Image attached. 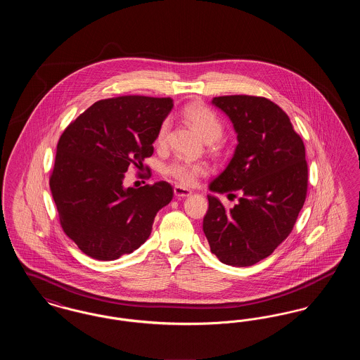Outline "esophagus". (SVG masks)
<instances>
[{"label": "esophagus", "instance_id": "obj_1", "mask_svg": "<svg viewBox=\"0 0 360 360\" xmlns=\"http://www.w3.org/2000/svg\"><path fill=\"white\" fill-rule=\"evenodd\" d=\"M174 194H175V197L181 198V197H188V195L191 194V191L188 188H182V186H175L174 188Z\"/></svg>", "mask_w": 360, "mask_h": 360}]
</instances>
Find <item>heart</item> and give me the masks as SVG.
<instances>
[{
	"mask_svg": "<svg viewBox=\"0 0 360 360\" xmlns=\"http://www.w3.org/2000/svg\"><path fill=\"white\" fill-rule=\"evenodd\" d=\"M184 115L186 120L193 127L197 128V131L207 143H214L223 136V122L219 119V116L213 110L206 108L205 105L190 103L185 108ZM169 127H170L169 120H165L160 124L155 137L156 146L163 147L166 144ZM162 172L165 175L172 178L178 185L190 188L197 184L200 176L205 175L206 166L200 162H190L186 159H174L163 167Z\"/></svg>",
	"mask_w": 360,
	"mask_h": 360,
	"instance_id": "obj_1",
	"label": "heart"
}]
</instances>
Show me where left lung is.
I'll use <instances>...</instances> for the list:
<instances>
[{
	"mask_svg": "<svg viewBox=\"0 0 360 360\" xmlns=\"http://www.w3.org/2000/svg\"><path fill=\"white\" fill-rule=\"evenodd\" d=\"M212 103L231 119L239 144L209 188L240 197L226 209L209 194L202 228L220 262L247 267L270 257L294 228L308 193L305 146L289 116L264 97L221 96Z\"/></svg>",
	"mask_w": 360,
	"mask_h": 360,
	"instance_id": "8db88e82",
	"label": "left lung"
}]
</instances>
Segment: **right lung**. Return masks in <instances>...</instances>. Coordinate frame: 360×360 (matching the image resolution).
<instances>
[{
	"label": "right lung",
	"mask_w": 360,
	"mask_h": 360,
	"mask_svg": "<svg viewBox=\"0 0 360 360\" xmlns=\"http://www.w3.org/2000/svg\"><path fill=\"white\" fill-rule=\"evenodd\" d=\"M174 105L170 97L121 96L93 103L60 135L50 188L63 232L87 257L115 260L151 235L155 216L172 200L169 182L125 188L141 169ZM146 169H148L146 166Z\"/></svg>",
	"instance_id": "right-lung-1"
}]
</instances>
